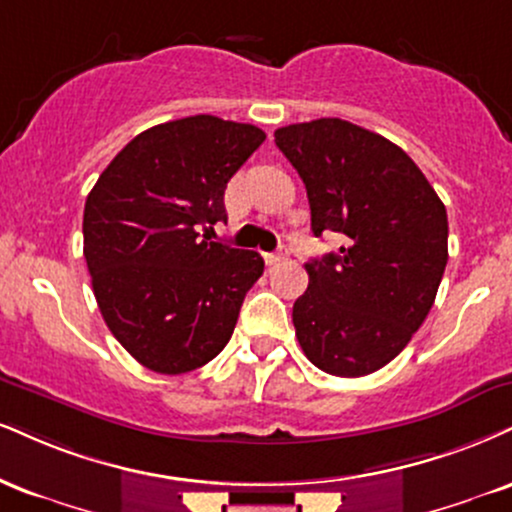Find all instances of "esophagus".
<instances>
[{"label":"esophagus","mask_w":512,"mask_h":512,"mask_svg":"<svg viewBox=\"0 0 512 512\" xmlns=\"http://www.w3.org/2000/svg\"><path fill=\"white\" fill-rule=\"evenodd\" d=\"M286 257H288L286 248H281L279 252H269V255H264V260H267V264H279L286 260Z\"/></svg>","instance_id":"esophagus-1"}]
</instances>
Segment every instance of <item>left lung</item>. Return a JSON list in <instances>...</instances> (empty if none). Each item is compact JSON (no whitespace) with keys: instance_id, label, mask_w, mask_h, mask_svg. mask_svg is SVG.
I'll return each instance as SVG.
<instances>
[{"instance_id":"obj_1","label":"left lung","mask_w":512,"mask_h":512,"mask_svg":"<svg viewBox=\"0 0 512 512\" xmlns=\"http://www.w3.org/2000/svg\"><path fill=\"white\" fill-rule=\"evenodd\" d=\"M274 140L303 178L312 233L343 236L341 250L305 264L295 336L322 372L365 377L432 310L448 262L446 207L398 145L350 121L293 123Z\"/></svg>"}]
</instances>
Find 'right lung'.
<instances>
[{
  "label": "right lung",
  "mask_w": 512,
  "mask_h": 512,
  "mask_svg": "<svg viewBox=\"0 0 512 512\" xmlns=\"http://www.w3.org/2000/svg\"><path fill=\"white\" fill-rule=\"evenodd\" d=\"M250 123L197 114L143 131L85 200L83 255L116 341L159 374L214 360L264 272L255 250L200 236L226 221L224 190L264 143Z\"/></svg>",
  "instance_id": "obj_1"
}]
</instances>
